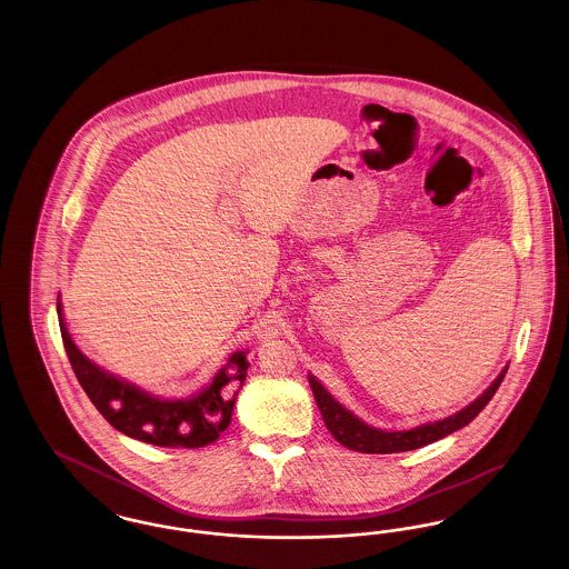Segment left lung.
Instances as JSON below:
<instances>
[{
	"mask_svg": "<svg viewBox=\"0 0 569 569\" xmlns=\"http://www.w3.org/2000/svg\"><path fill=\"white\" fill-rule=\"evenodd\" d=\"M506 371H501L499 378L488 386L485 395H480L473 403L460 409L455 416H448L443 420L429 422V425H420L409 431H378V429L365 425L362 420H358L352 411H348L341 403H337L326 392L325 386L313 376H309V383H311L316 403L320 407V413L325 418L326 429L339 443H343L346 448L356 450V452H365V455H392V452H407V450L422 448V446L433 443L437 439L455 433L465 425H469L492 399Z\"/></svg>",
	"mask_w": 569,
	"mask_h": 569,
	"instance_id": "8db88e82",
	"label": "left lung"
}]
</instances>
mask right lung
I'll return each mask as SVG.
<instances>
[{
	"label": "right lung",
	"instance_id": "1",
	"mask_svg": "<svg viewBox=\"0 0 569 569\" xmlns=\"http://www.w3.org/2000/svg\"><path fill=\"white\" fill-rule=\"evenodd\" d=\"M57 316L74 376L91 403L117 431L163 448H202L217 441L228 429L232 407L247 376V353H232L217 371L211 386L200 395L181 401H163L104 373L81 353L66 328L59 298Z\"/></svg>",
	"mask_w": 569,
	"mask_h": 569
}]
</instances>
